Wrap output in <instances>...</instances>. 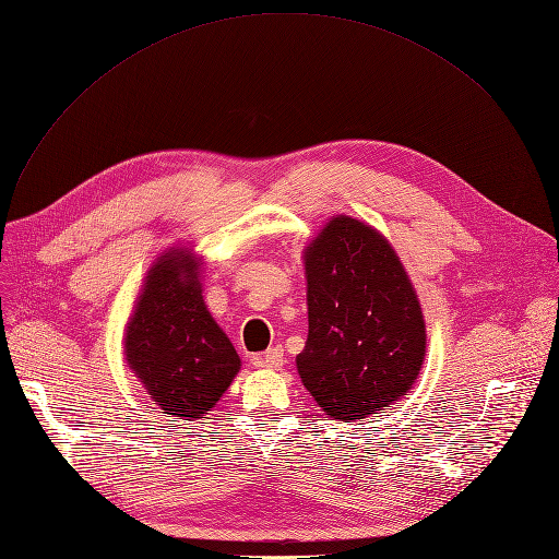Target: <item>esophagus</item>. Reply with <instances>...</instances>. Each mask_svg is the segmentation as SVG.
I'll return each instance as SVG.
<instances>
[{"mask_svg":"<svg viewBox=\"0 0 559 559\" xmlns=\"http://www.w3.org/2000/svg\"><path fill=\"white\" fill-rule=\"evenodd\" d=\"M283 347L281 345H274V347H270L267 352H263V354H259V357H253V366L257 368H270V370H276V368H281L283 366Z\"/></svg>","mask_w":559,"mask_h":559,"instance_id":"esophagus-1","label":"esophagus"}]
</instances>
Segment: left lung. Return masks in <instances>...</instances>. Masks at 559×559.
<instances>
[{"label": "left lung", "mask_w": 559, "mask_h": 559, "mask_svg": "<svg viewBox=\"0 0 559 559\" xmlns=\"http://www.w3.org/2000/svg\"><path fill=\"white\" fill-rule=\"evenodd\" d=\"M308 341L296 357L302 385L341 421L364 419L408 392L426 357L413 283L388 240L338 216L306 249Z\"/></svg>", "instance_id": "1"}]
</instances>
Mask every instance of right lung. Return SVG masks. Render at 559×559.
Returning <instances> with one entry per match:
<instances>
[{
	"mask_svg": "<svg viewBox=\"0 0 559 559\" xmlns=\"http://www.w3.org/2000/svg\"><path fill=\"white\" fill-rule=\"evenodd\" d=\"M124 354L158 411L202 419L234 381L240 359L202 300L198 263L174 249L148 270L127 325Z\"/></svg>",
	"mask_w": 559,
	"mask_h": 559,
	"instance_id": "right-lung-1",
	"label": "right lung"
}]
</instances>
